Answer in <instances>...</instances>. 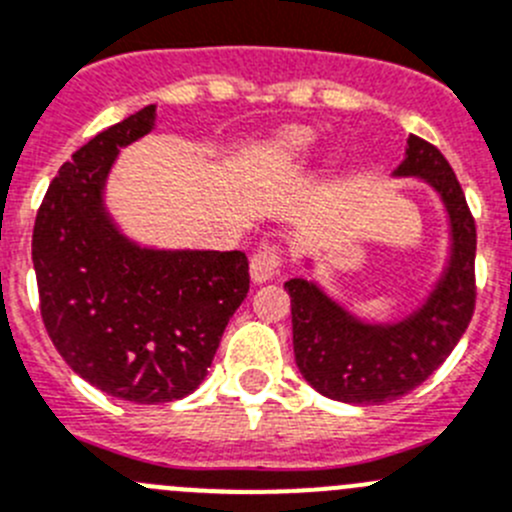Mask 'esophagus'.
Returning a JSON list of instances; mask_svg holds the SVG:
<instances>
[{
  "label": "esophagus",
  "instance_id": "obj_1",
  "mask_svg": "<svg viewBox=\"0 0 512 512\" xmlns=\"http://www.w3.org/2000/svg\"><path fill=\"white\" fill-rule=\"evenodd\" d=\"M285 260V247L278 242H265V245L257 247V252L250 260V272L255 283H265L272 280L280 272Z\"/></svg>",
  "mask_w": 512,
  "mask_h": 512
}]
</instances>
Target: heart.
Returning a JSON list of instances; mask_svg holds the SVG:
<instances>
[{"instance_id": "b5f03b06", "label": "heart", "mask_w": 512, "mask_h": 512, "mask_svg": "<svg viewBox=\"0 0 512 512\" xmlns=\"http://www.w3.org/2000/svg\"><path fill=\"white\" fill-rule=\"evenodd\" d=\"M313 131L308 128H288V131L280 133L272 143V151L278 156L280 161H295V159H303L308 154L310 148H313Z\"/></svg>"}]
</instances>
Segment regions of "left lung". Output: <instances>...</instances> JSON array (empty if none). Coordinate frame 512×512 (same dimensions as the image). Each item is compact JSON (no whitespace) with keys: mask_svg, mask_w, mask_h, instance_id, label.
I'll return each instance as SVG.
<instances>
[{"mask_svg":"<svg viewBox=\"0 0 512 512\" xmlns=\"http://www.w3.org/2000/svg\"><path fill=\"white\" fill-rule=\"evenodd\" d=\"M399 176H422L439 191L452 222V260L427 305L396 326H366L303 278L285 283L293 310L295 364L313 389L348 404H384L427 381L475 313V217L442 151L409 136Z\"/></svg>","mask_w":512,"mask_h":512,"instance_id":"1","label":"left lung"}]
</instances>
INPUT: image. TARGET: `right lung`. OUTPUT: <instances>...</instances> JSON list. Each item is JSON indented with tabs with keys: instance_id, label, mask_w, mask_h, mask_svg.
Masks as SVG:
<instances>
[{
	"instance_id": "1",
	"label": "right lung",
	"mask_w": 512,
	"mask_h": 512,
	"mask_svg": "<svg viewBox=\"0 0 512 512\" xmlns=\"http://www.w3.org/2000/svg\"><path fill=\"white\" fill-rule=\"evenodd\" d=\"M146 105L90 138L50 181L32 232L40 313L70 369L136 404L181 399L202 384L250 290L245 252L141 250L103 212L118 148L154 128Z\"/></svg>"
}]
</instances>
